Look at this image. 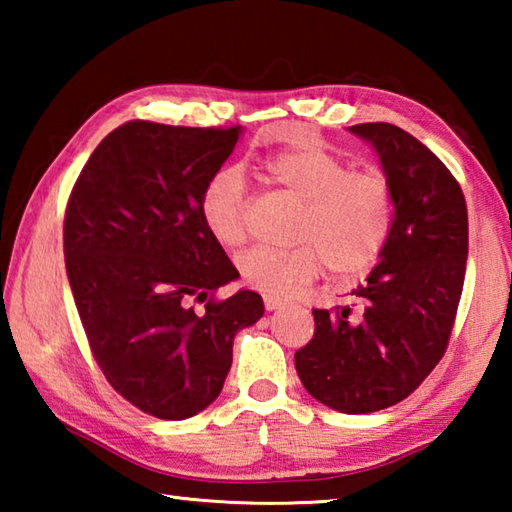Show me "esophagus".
<instances>
[{"mask_svg":"<svg viewBox=\"0 0 512 512\" xmlns=\"http://www.w3.org/2000/svg\"><path fill=\"white\" fill-rule=\"evenodd\" d=\"M264 307H266V311H277L284 307V300L275 298V296H264Z\"/></svg>","mask_w":512,"mask_h":512,"instance_id":"34e87169","label":"esophagus"}]
</instances>
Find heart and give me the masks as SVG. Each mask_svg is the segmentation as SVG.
Returning a JSON list of instances; mask_svg holds the SVG:
<instances>
[{
  "label": "heart",
  "instance_id": "obj_1",
  "mask_svg": "<svg viewBox=\"0 0 512 512\" xmlns=\"http://www.w3.org/2000/svg\"><path fill=\"white\" fill-rule=\"evenodd\" d=\"M273 183L300 201L293 223V248L255 246L237 257V271L248 287L287 296L314 280L327 264L336 277H352L377 262L391 239L395 198L379 171H352L339 155L316 144L293 146L266 162ZM246 178L225 167L207 180L201 219L210 237L237 248L248 232Z\"/></svg>",
  "mask_w": 512,
  "mask_h": 512
}]
</instances>
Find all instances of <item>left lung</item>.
<instances>
[{"label":"left lung","mask_w":512,"mask_h":512,"mask_svg":"<svg viewBox=\"0 0 512 512\" xmlns=\"http://www.w3.org/2000/svg\"><path fill=\"white\" fill-rule=\"evenodd\" d=\"M348 131L372 146L393 187V232L350 291L354 305L314 309L296 370L320 404L357 415L406 400L445 354L465 280L467 207L456 178L413 135L381 121Z\"/></svg>","instance_id":"1"}]
</instances>
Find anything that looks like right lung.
Here are the masks:
<instances>
[{
    "instance_id": "obj_1",
    "label": "right lung",
    "mask_w": 512,
    "mask_h": 512,
    "mask_svg": "<svg viewBox=\"0 0 512 512\" xmlns=\"http://www.w3.org/2000/svg\"><path fill=\"white\" fill-rule=\"evenodd\" d=\"M241 133L128 121L94 149L67 203V280L94 359L160 420L207 409L237 332L264 316L255 291L210 298L239 273L205 228L201 196Z\"/></svg>"
}]
</instances>
